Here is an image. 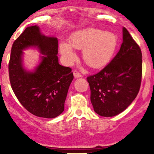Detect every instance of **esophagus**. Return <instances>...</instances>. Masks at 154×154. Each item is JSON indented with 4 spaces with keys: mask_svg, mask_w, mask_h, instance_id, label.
I'll use <instances>...</instances> for the list:
<instances>
[{
    "mask_svg": "<svg viewBox=\"0 0 154 154\" xmlns=\"http://www.w3.org/2000/svg\"><path fill=\"white\" fill-rule=\"evenodd\" d=\"M74 76L75 77H82V74H80V73L78 72V71H77V70H74Z\"/></svg>",
    "mask_w": 154,
    "mask_h": 154,
    "instance_id": "obj_1",
    "label": "esophagus"
}]
</instances>
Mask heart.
<instances>
[{"mask_svg":"<svg viewBox=\"0 0 154 154\" xmlns=\"http://www.w3.org/2000/svg\"><path fill=\"white\" fill-rule=\"evenodd\" d=\"M69 42L60 44V51L67 63H73L77 58L73 48L83 50L82 56L85 63L96 68L105 66L110 61L117 48L118 38L112 32L88 28L73 33Z\"/></svg>","mask_w":154,"mask_h":154,"instance_id":"b5f03b06","label":"heart"}]
</instances>
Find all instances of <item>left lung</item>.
<instances>
[{
	"label": "left lung",
	"mask_w": 154,
	"mask_h": 154,
	"mask_svg": "<svg viewBox=\"0 0 154 154\" xmlns=\"http://www.w3.org/2000/svg\"><path fill=\"white\" fill-rule=\"evenodd\" d=\"M140 47L125 27L116 57L97 74L87 77L94 112L103 117L122 112L139 93L142 76Z\"/></svg>",
	"instance_id": "1"
}]
</instances>
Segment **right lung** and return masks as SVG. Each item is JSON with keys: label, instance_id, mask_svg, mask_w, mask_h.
<instances>
[{"label": "right lung", "instance_id": "add662e5", "mask_svg": "<svg viewBox=\"0 0 154 154\" xmlns=\"http://www.w3.org/2000/svg\"><path fill=\"white\" fill-rule=\"evenodd\" d=\"M36 46L44 55L34 72L22 67V50ZM58 41L42 35L36 25L27 27L15 40L9 62V77L13 92L23 106L35 116L53 119L64 111L70 84L74 79L71 68L58 63Z\"/></svg>", "mask_w": 154, "mask_h": 154}]
</instances>
